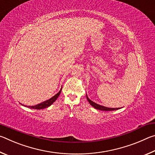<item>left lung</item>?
Here are the masks:
<instances>
[{
	"instance_id": "8db88e82",
	"label": "left lung",
	"mask_w": 155,
	"mask_h": 155,
	"mask_svg": "<svg viewBox=\"0 0 155 155\" xmlns=\"http://www.w3.org/2000/svg\"><path fill=\"white\" fill-rule=\"evenodd\" d=\"M86 97H87V99L89 103L91 104V106L94 107V108L96 109H98V110H101V111H114V110H117V109H119L120 108H109V107H104V106H102V105H100L98 104H96V103H94V102L91 101V100L89 99L88 96L86 95Z\"/></svg>"
}]
</instances>
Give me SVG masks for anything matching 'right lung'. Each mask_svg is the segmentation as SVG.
I'll list each match as a JSON object with an SVG mask.
<instances>
[{"label": "right lung", "mask_w": 155, "mask_h": 155, "mask_svg": "<svg viewBox=\"0 0 155 155\" xmlns=\"http://www.w3.org/2000/svg\"><path fill=\"white\" fill-rule=\"evenodd\" d=\"M61 91V89L60 90V91L58 93L55 94L54 96H52L51 98L48 99V101L42 102V103H41L38 104H36V105H35V106H25V107H28V108H31V109H42L44 108H46V107H48L49 106H51V104L56 101L57 98L59 97V96L60 95Z\"/></svg>", "instance_id": "obj_1"}]
</instances>
